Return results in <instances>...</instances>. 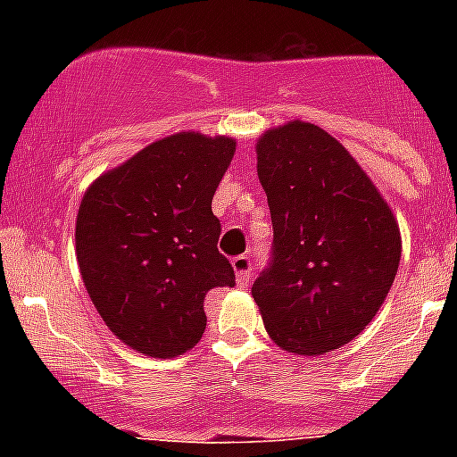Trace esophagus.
Here are the masks:
<instances>
[{"mask_svg":"<svg viewBox=\"0 0 457 457\" xmlns=\"http://www.w3.org/2000/svg\"><path fill=\"white\" fill-rule=\"evenodd\" d=\"M231 263H233V270H236L237 284L247 286L249 277H252V258H249V256H236Z\"/></svg>","mask_w":457,"mask_h":457,"instance_id":"34e87169","label":"esophagus"}]
</instances>
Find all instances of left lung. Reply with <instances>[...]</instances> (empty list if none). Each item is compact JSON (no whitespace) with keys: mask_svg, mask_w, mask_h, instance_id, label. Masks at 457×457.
Listing matches in <instances>:
<instances>
[{"mask_svg":"<svg viewBox=\"0 0 457 457\" xmlns=\"http://www.w3.org/2000/svg\"><path fill=\"white\" fill-rule=\"evenodd\" d=\"M272 261L252 286L278 348L318 357L373 320L401 263V228L375 185L322 128L293 120L256 144Z\"/></svg>","mask_w":457,"mask_h":457,"instance_id":"1","label":"left lung"}]
</instances>
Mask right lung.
<instances>
[{
	"instance_id": "1",
	"label": "right lung",
	"mask_w": 457,
	"mask_h": 457,
	"mask_svg": "<svg viewBox=\"0 0 457 457\" xmlns=\"http://www.w3.org/2000/svg\"><path fill=\"white\" fill-rule=\"evenodd\" d=\"M233 153L231 137L179 132L84 192L75 226L79 272L104 325L137 353H187L205 329L208 290L236 286L212 215Z\"/></svg>"
}]
</instances>
